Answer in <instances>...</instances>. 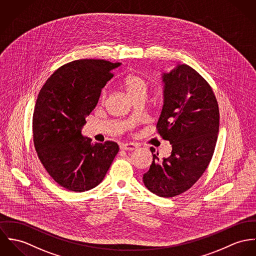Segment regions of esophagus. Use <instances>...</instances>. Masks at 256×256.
<instances>
[{
	"label": "esophagus",
	"instance_id": "obj_1",
	"mask_svg": "<svg viewBox=\"0 0 256 256\" xmlns=\"http://www.w3.org/2000/svg\"><path fill=\"white\" fill-rule=\"evenodd\" d=\"M120 148L124 151H132V150H136L138 148V146L134 143H122V144H120Z\"/></svg>",
	"mask_w": 256,
	"mask_h": 256
}]
</instances>
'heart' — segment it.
Returning <instances> with one entry per match:
<instances>
[{
	"label": "heart",
	"mask_w": 256,
	"mask_h": 256,
	"mask_svg": "<svg viewBox=\"0 0 256 256\" xmlns=\"http://www.w3.org/2000/svg\"><path fill=\"white\" fill-rule=\"evenodd\" d=\"M122 84L126 94L130 98L140 94H146L148 89V84L146 80L140 76L134 74H130L126 76ZM106 97H107V92L103 90L100 95V100L103 102L106 99Z\"/></svg>",
	"instance_id": "obj_1"
}]
</instances>
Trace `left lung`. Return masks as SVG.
I'll return each instance as SVG.
<instances>
[{"instance_id":"obj_1","label":"left lung","mask_w":256,"mask_h":256,"mask_svg":"<svg viewBox=\"0 0 256 256\" xmlns=\"http://www.w3.org/2000/svg\"><path fill=\"white\" fill-rule=\"evenodd\" d=\"M164 106L157 132L172 144L168 158L150 148L153 161L143 174L145 186L161 198L190 190L207 169L219 132V107L209 84L188 64L164 74Z\"/></svg>"}]
</instances>
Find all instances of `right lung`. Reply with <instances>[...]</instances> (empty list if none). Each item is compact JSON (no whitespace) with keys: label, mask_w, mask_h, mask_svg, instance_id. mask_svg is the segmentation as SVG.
Masks as SVG:
<instances>
[{"label":"right lung","mask_w":256,"mask_h":256,"mask_svg":"<svg viewBox=\"0 0 256 256\" xmlns=\"http://www.w3.org/2000/svg\"><path fill=\"white\" fill-rule=\"evenodd\" d=\"M120 64L94 58L68 62L38 94L32 120L34 146L47 172L68 190L82 192L98 186L118 152L116 142L92 143L80 130Z\"/></svg>","instance_id":"1"}]
</instances>
